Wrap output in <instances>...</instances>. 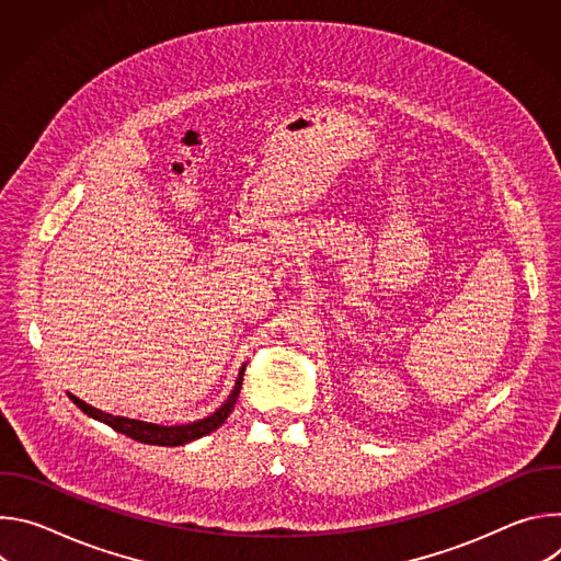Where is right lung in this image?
Instances as JSON below:
<instances>
[{"mask_svg":"<svg viewBox=\"0 0 561 561\" xmlns=\"http://www.w3.org/2000/svg\"><path fill=\"white\" fill-rule=\"evenodd\" d=\"M244 370H247V364L242 366V370H239L237 375V381H234V388L230 390L226 402L208 417L204 420H197L193 424H182V426H159V424H148V422H139V420H128V417H117V415H111V413H104V411H98L93 409L91 404L82 402V399L70 394L72 402L82 409L89 417L93 420H100L104 424H108L111 428H115L117 433L130 437V439H137L141 444H152V446H184L193 439H199L213 431H217L226 417L232 413L234 409V402L239 397V390H242V379H244Z\"/></svg>","mask_w":561,"mask_h":561,"instance_id":"obj_1","label":"right lung"}]
</instances>
